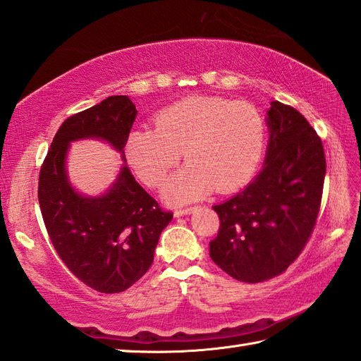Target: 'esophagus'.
<instances>
[{"mask_svg":"<svg viewBox=\"0 0 361 361\" xmlns=\"http://www.w3.org/2000/svg\"><path fill=\"white\" fill-rule=\"evenodd\" d=\"M195 208L194 206H189V208H185V209H176L175 211V217H181V216H188V214L192 212Z\"/></svg>","mask_w":361,"mask_h":361,"instance_id":"esophagus-1","label":"esophagus"}]
</instances>
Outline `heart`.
<instances>
[{
    "label": "heart",
    "instance_id": "b5f03b06",
    "mask_svg": "<svg viewBox=\"0 0 361 361\" xmlns=\"http://www.w3.org/2000/svg\"><path fill=\"white\" fill-rule=\"evenodd\" d=\"M153 126L130 133L126 155L145 186L159 188L183 152L188 164L163 190L173 204L197 200L212 189L233 192L255 175L264 155L267 124L250 102L186 97L158 111Z\"/></svg>",
    "mask_w": 361,
    "mask_h": 361
}]
</instances>
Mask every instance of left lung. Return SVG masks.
Segmentation results:
<instances>
[{
    "label": "left lung",
    "instance_id": "1",
    "mask_svg": "<svg viewBox=\"0 0 361 361\" xmlns=\"http://www.w3.org/2000/svg\"><path fill=\"white\" fill-rule=\"evenodd\" d=\"M262 171L242 192L212 206L220 228L209 256L231 278L279 276L301 255L317 224L326 157L321 137L293 106L273 101Z\"/></svg>",
    "mask_w": 361,
    "mask_h": 361
}]
</instances>
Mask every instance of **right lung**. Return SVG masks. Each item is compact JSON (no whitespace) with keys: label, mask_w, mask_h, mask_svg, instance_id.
<instances>
[{"label":"right lung","mask_w":361,"mask_h":361,"mask_svg":"<svg viewBox=\"0 0 361 361\" xmlns=\"http://www.w3.org/2000/svg\"><path fill=\"white\" fill-rule=\"evenodd\" d=\"M136 114L127 96H110L73 114L57 130L38 176V203L52 247L75 278L101 293H121L147 273L173 214L159 208L127 166L106 194H78L68 181L65 157L70 142L82 137H99L122 152Z\"/></svg>","instance_id":"obj_1"}]
</instances>
